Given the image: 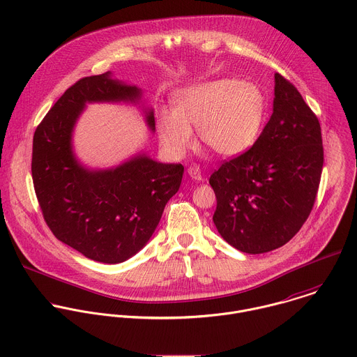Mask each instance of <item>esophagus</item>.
I'll return each mask as SVG.
<instances>
[{
  "label": "esophagus",
  "instance_id": "esophagus-1",
  "mask_svg": "<svg viewBox=\"0 0 357 357\" xmlns=\"http://www.w3.org/2000/svg\"><path fill=\"white\" fill-rule=\"evenodd\" d=\"M187 172H188V174H190V177H191L192 180H195V181H202V173H201V167H199L198 165H191Z\"/></svg>",
  "mask_w": 357,
  "mask_h": 357
}]
</instances>
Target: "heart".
Listing matches in <instances>:
<instances>
[{
	"instance_id": "heart-1",
	"label": "heart",
	"mask_w": 357,
	"mask_h": 357,
	"mask_svg": "<svg viewBox=\"0 0 357 357\" xmlns=\"http://www.w3.org/2000/svg\"><path fill=\"white\" fill-rule=\"evenodd\" d=\"M173 111L158 116L163 147L184 155L194 144L192 126L213 153L234 158L248 151L257 139L264 115V99L252 84L215 79L190 86L174 96Z\"/></svg>"
}]
</instances>
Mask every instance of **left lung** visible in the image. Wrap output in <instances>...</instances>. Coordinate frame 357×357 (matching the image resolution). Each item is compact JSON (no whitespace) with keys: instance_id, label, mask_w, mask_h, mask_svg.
Listing matches in <instances>:
<instances>
[{"instance_id":"1","label":"left lung","mask_w":357,"mask_h":357,"mask_svg":"<svg viewBox=\"0 0 357 357\" xmlns=\"http://www.w3.org/2000/svg\"><path fill=\"white\" fill-rule=\"evenodd\" d=\"M323 160L317 116L297 88L276 73L273 112L259 137L210 176L220 235L249 255L286 245L312 211Z\"/></svg>"}]
</instances>
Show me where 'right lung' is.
<instances>
[{"label": "right lung", "instance_id": "add662e5", "mask_svg": "<svg viewBox=\"0 0 357 357\" xmlns=\"http://www.w3.org/2000/svg\"><path fill=\"white\" fill-rule=\"evenodd\" d=\"M140 89L109 73L70 86L37 126L31 174L36 195L53 235L86 258L123 262L153 236L167 201L178 191L184 166L147 155L108 170H88L71 149V133L85 102H136ZM147 122L155 129L153 112Z\"/></svg>", "mask_w": 357, "mask_h": 357}]
</instances>
